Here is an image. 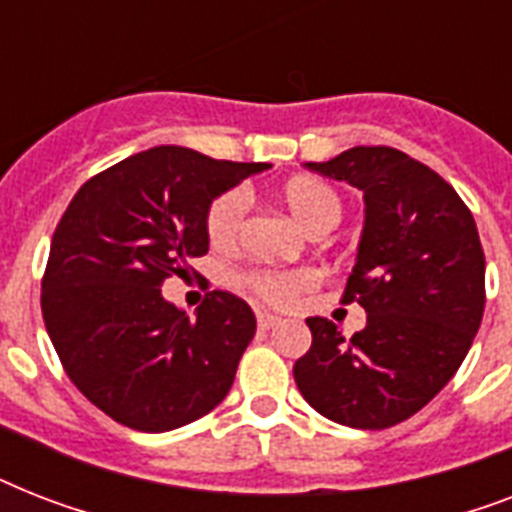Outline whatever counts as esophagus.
<instances>
[{
  "label": "esophagus",
  "instance_id": "1",
  "mask_svg": "<svg viewBox=\"0 0 512 512\" xmlns=\"http://www.w3.org/2000/svg\"><path fill=\"white\" fill-rule=\"evenodd\" d=\"M281 319L279 316H273V313H257V327L263 329V332H268V329L279 327Z\"/></svg>",
  "mask_w": 512,
  "mask_h": 512
}]
</instances>
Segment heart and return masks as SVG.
Segmentation results:
<instances>
[{
  "label": "heart",
  "mask_w": 512,
  "mask_h": 512,
  "mask_svg": "<svg viewBox=\"0 0 512 512\" xmlns=\"http://www.w3.org/2000/svg\"><path fill=\"white\" fill-rule=\"evenodd\" d=\"M276 199L297 225L311 236L332 231L342 217L340 193L319 177H292L276 191ZM247 220V193L228 191L212 201L207 212V236L215 247H233ZM316 284L313 271H257L249 276V287L260 300L287 308Z\"/></svg>",
  "instance_id": "1"
}]
</instances>
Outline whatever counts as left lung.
<instances>
[{
  "label": "left lung",
  "instance_id": "8db88e82",
  "mask_svg": "<svg viewBox=\"0 0 512 512\" xmlns=\"http://www.w3.org/2000/svg\"><path fill=\"white\" fill-rule=\"evenodd\" d=\"M364 193V228L345 303L366 327L345 340L313 316L295 364L303 398L327 420L382 430L417 414L468 356L484 319L486 260L476 220L444 177L388 146L305 162Z\"/></svg>",
  "mask_w": 512,
  "mask_h": 512
}]
</instances>
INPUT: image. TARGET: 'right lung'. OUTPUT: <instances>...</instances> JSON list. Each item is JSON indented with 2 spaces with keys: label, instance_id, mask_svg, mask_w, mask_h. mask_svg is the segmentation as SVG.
<instances>
[{
  "label": "right lung",
  "instance_id": "1",
  "mask_svg": "<svg viewBox=\"0 0 512 512\" xmlns=\"http://www.w3.org/2000/svg\"><path fill=\"white\" fill-rule=\"evenodd\" d=\"M265 170L271 164L156 146L71 199L50 244L42 316L71 382L111 420L164 433L228 396L255 313L215 289L188 316L164 300L162 284L207 255L212 201Z\"/></svg>",
  "mask_w": 512,
  "mask_h": 512
}]
</instances>
